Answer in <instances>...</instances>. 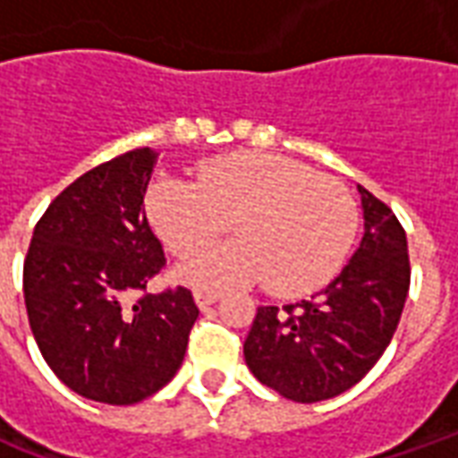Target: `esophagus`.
<instances>
[{
    "label": "esophagus",
    "instance_id": "1",
    "mask_svg": "<svg viewBox=\"0 0 458 458\" xmlns=\"http://www.w3.org/2000/svg\"><path fill=\"white\" fill-rule=\"evenodd\" d=\"M193 299H196V304H199L200 309H206L218 301L220 292H216V289H196V292H193Z\"/></svg>",
    "mask_w": 458,
    "mask_h": 458
}]
</instances>
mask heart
<instances>
[{"instance_id":"1","label":"heart","mask_w":458,"mask_h":458,"mask_svg":"<svg viewBox=\"0 0 458 458\" xmlns=\"http://www.w3.org/2000/svg\"><path fill=\"white\" fill-rule=\"evenodd\" d=\"M147 216L174 255H191L225 230L238 240L200 250L181 267L193 284L265 279L279 297L324 287L353 245L355 203L344 183L277 154L235 151L203 161L196 181L157 179Z\"/></svg>"}]
</instances>
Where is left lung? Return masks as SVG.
I'll return each instance as SVG.
<instances>
[{"mask_svg":"<svg viewBox=\"0 0 458 458\" xmlns=\"http://www.w3.org/2000/svg\"><path fill=\"white\" fill-rule=\"evenodd\" d=\"M363 240L327 289L287 307H259L245 363L294 403H318L360 383L377 363L410 292L407 235L383 200L358 186Z\"/></svg>","mask_w":458,"mask_h":458,"instance_id":"obj_1","label":"left lung"}]
</instances>
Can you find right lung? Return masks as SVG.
Returning a JSON list of instances; mask_svg holds the SVG:
<instances>
[{
    "mask_svg": "<svg viewBox=\"0 0 458 458\" xmlns=\"http://www.w3.org/2000/svg\"><path fill=\"white\" fill-rule=\"evenodd\" d=\"M157 151L85 171L36 223L24 259L31 334L73 393L134 404L176 375L199 307L186 287L147 294L166 265L144 213Z\"/></svg>",
    "mask_w": 458,
    "mask_h": 458,
    "instance_id": "1",
    "label": "right lung"
}]
</instances>
